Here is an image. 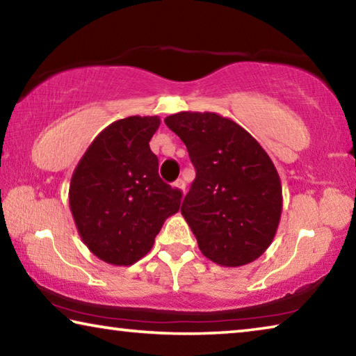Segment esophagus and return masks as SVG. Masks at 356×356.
I'll use <instances>...</instances> for the list:
<instances>
[{
  "label": "esophagus",
  "instance_id": "esophagus-1",
  "mask_svg": "<svg viewBox=\"0 0 356 356\" xmlns=\"http://www.w3.org/2000/svg\"><path fill=\"white\" fill-rule=\"evenodd\" d=\"M174 188H177V190H180L182 193H185V182L184 180H176V182H174Z\"/></svg>",
  "mask_w": 356,
  "mask_h": 356
}]
</instances>
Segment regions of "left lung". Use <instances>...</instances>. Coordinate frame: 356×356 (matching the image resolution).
I'll list each match as a JSON object with an SVG mask.
<instances>
[{"mask_svg":"<svg viewBox=\"0 0 356 356\" xmlns=\"http://www.w3.org/2000/svg\"><path fill=\"white\" fill-rule=\"evenodd\" d=\"M165 124L196 168L180 212L201 252L221 267L256 261L272 245L282 212L272 159L242 125L218 113L180 111Z\"/></svg>","mask_w":356,"mask_h":356,"instance_id":"obj_1","label":"left lung"}]
</instances>
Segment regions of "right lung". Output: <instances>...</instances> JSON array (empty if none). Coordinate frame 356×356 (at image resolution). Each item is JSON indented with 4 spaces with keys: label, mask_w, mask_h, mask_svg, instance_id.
Returning a JSON list of instances; mask_svg holds the SVG:
<instances>
[{
    "label": "right lung",
    "mask_w": 356,
    "mask_h": 356,
    "mask_svg": "<svg viewBox=\"0 0 356 356\" xmlns=\"http://www.w3.org/2000/svg\"><path fill=\"white\" fill-rule=\"evenodd\" d=\"M159 116L114 120L89 144L69 186V206L83 243L94 256L127 267L152 250L166 218L180 209L182 193L159 176L150 138Z\"/></svg>",
    "instance_id": "1"
}]
</instances>
